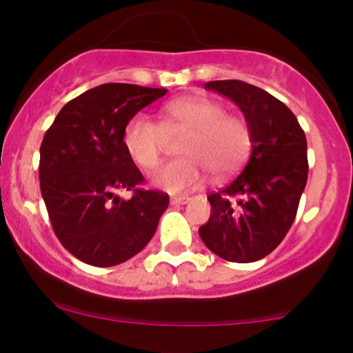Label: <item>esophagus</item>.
<instances>
[{"label":"esophagus","instance_id":"1","mask_svg":"<svg viewBox=\"0 0 353 353\" xmlns=\"http://www.w3.org/2000/svg\"><path fill=\"white\" fill-rule=\"evenodd\" d=\"M189 201H190V197H188V196H174V197H171V204L172 205H184V204H188Z\"/></svg>","mask_w":353,"mask_h":353}]
</instances>
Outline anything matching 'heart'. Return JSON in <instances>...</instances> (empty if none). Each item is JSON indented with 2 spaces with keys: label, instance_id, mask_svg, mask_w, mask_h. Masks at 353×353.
I'll return each mask as SVG.
<instances>
[{
  "label": "heart",
  "instance_id": "b5f03b06",
  "mask_svg": "<svg viewBox=\"0 0 353 353\" xmlns=\"http://www.w3.org/2000/svg\"><path fill=\"white\" fill-rule=\"evenodd\" d=\"M184 132L177 145L182 157L168 163L154 176V184L171 194L197 189L208 174L222 181L234 176L249 157L252 131L244 117L229 114L219 101L188 96L159 109V124L143 114L124 125L123 144L136 165L152 171L163 159L165 136Z\"/></svg>",
  "mask_w": 353,
  "mask_h": 353
}]
</instances>
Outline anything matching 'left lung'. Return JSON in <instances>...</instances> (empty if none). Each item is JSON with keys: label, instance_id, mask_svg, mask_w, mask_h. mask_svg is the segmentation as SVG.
<instances>
[{"label": "left lung", "instance_id": "obj_1", "mask_svg": "<svg viewBox=\"0 0 353 353\" xmlns=\"http://www.w3.org/2000/svg\"><path fill=\"white\" fill-rule=\"evenodd\" d=\"M241 108L252 131L242 172L208 197L210 217L199 229L209 250L229 262H255L285 237L307 184L305 132L282 101L244 81L205 83Z\"/></svg>", "mask_w": 353, "mask_h": 353}]
</instances>
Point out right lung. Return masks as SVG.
<instances>
[{
	"label": "right lung",
	"mask_w": 353,
	"mask_h": 353,
	"mask_svg": "<svg viewBox=\"0 0 353 353\" xmlns=\"http://www.w3.org/2000/svg\"><path fill=\"white\" fill-rule=\"evenodd\" d=\"M168 92L108 83L71 99L39 149V188L52 230L68 252L96 267L123 264L148 245L169 205L139 188L143 174L125 152L124 125ZM133 190L125 201L116 190Z\"/></svg>",
	"instance_id": "right-lung-1"
}]
</instances>
